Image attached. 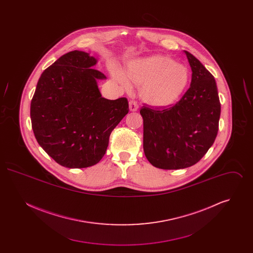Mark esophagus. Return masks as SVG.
<instances>
[{
	"mask_svg": "<svg viewBox=\"0 0 253 253\" xmlns=\"http://www.w3.org/2000/svg\"><path fill=\"white\" fill-rule=\"evenodd\" d=\"M129 108L132 112H134V111H137V109H138V104L134 101V100H130L129 101Z\"/></svg>",
	"mask_w": 253,
	"mask_h": 253,
	"instance_id": "34e87169",
	"label": "esophagus"
}]
</instances>
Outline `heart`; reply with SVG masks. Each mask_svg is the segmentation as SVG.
<instances>
[{"instance_id": "1", "label": "heart", "mask_w": 253, "mask_h": 253, "mask_svg": "<svg viewBox=\"0 0 253 253\" xmlns=\"http://www.w3.org/2000/svg\"><path fill=\"white\" fill-rule=\"evenodd\" d=\"M127 76L132 84L140 85V97L153 106H167L173 103L185 91L190 81L189 69L184 64L162 55L133 61L128 67ZM115 78L125 88H130L124 74L117 72Z\"/></svg>"}]
</instances>
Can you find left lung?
Masks as SVG:
<instances>
[{
	"instance_id": "obj_1",
	"label": "left lung",
	"mask_w": 253,
	"mask_h": 253,
	"mask_svg": "<svg viewBox=\"0 0 253 253\" xmlns=\"http://www.w3.org/2000/svg\"><path fill=\"white\" fill-rule=\"evenodd\" d=\"M192 82L174 105L142 106L143 149L149 162L163 169L196 164L213 144L219 129L221 103L213 76L185 51Z\"/></svg>"
}]
</instances>
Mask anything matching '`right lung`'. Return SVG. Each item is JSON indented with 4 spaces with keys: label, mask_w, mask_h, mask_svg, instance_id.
Returning a JSON list of instances; mask_svg holds the SVG:
<instances>
[{
    "label": "right lung",
    "mask_w": 253,
    "mask_h": 253,
    "mask_svg": "<svg viewBox=\"0 0 253 253\" xmlns=\"http://www.w3.org/2000/svg\"><path fill=\"white\" fill-rule=\"evenodd\" d=\"M96 60L83 51L62 55L39 79L31 100L32 129L40 146L66 168L93 166L105 155L112 131L128 114L126 97L101 96L92 68Z\"/></svg>",
    "instance_id": "obj_1"
}]
</instances>
